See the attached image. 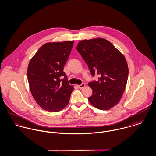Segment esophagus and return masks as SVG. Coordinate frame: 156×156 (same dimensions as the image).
Instances as JSON below:
<instances>
[{"label": "esophagus", "mask_w": 156, "mask_h": 156, "mask_svg": "<svg viewBox=\"0 0 156 156\" xmlns=\"http://www.w3.org/2000/svg\"><path fill=\"white\" fill-rule=\"evenodd\" d=\"M85 87V84L84 83H82L81 85H78V87H79V88H80V89H82V88H83Z\"/></svg>", "instance_id": "34e87169"}]
</instances>
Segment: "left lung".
Segmentation results:
<instances>
[{"label": "left lung", "mask_w": 156, "mask_h": 156, "mask_svg": "<svg viewBox=\"0 0 156 156\" xmlns=\"http://www.w3.org/2000/svg\"><path fill=\"white\" fill-rule=\"evenodd\" d=\"M76 49L92 77L98 76L97 81L88 83L92 89L88 97L90 103L100 110L111 109L119 103L127 82L129 68L124 55L103 38L82 40Z\"/></svg>", "instance_id": "obj_1"}]
</instances>
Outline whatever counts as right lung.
Returning <instances> with one entry per match:
<instances>
[{
  "mask_svg": "<svg viewBox=\"0 0 156 156\" xmlns=\"http://www.w3.org/2000/svg\"><path fill=\"white\" fill-rule=\"evenodd\" d=\"M73 44L74 41L46 43L29 63L27 79L32 95L45 111H60L69 102L74 88L63 70Z\"/></svg>",
  "mask_w": 156,
  "mask_h": 156,
  "instance_id": "add662e5",
  "label": "right lung"
}]
</instances>
